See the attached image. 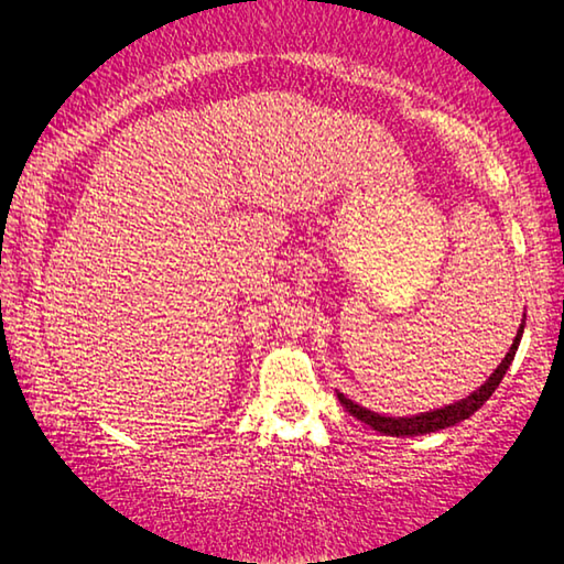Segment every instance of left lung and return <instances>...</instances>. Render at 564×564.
I'll list each match as a JSON object with an SVG mask.
<instances>
[{"label": "left lung", "mask_w": 564, "mask_h": 564, "mask_svg": "<svg viewBox=\"0 0 564 564\" xmlns=\"http://www.w3.org/2000/svg\"><path fill=\"white\" fill-rule=\"evenodd\" d=\"M522 330L524 326L518 328V336H514L512 346L508 350V356L502 358V362L498 368H495V373L485 380V383L470 393L467 398H460L457 403H451L445 408H435V410H427V413H420V415H408V417H390V415H380L373 413V410L362 408L358 403H352L350 398H346L343 393H338L340 405L348 410L352 417H358L360 423H366L373 427V431L383 433V435H393V437H410V435H425V433H435V431H445V427H451L455 423H460V420L470 417L475 410H480L485 405V400H488L495 388L500 386V380L508 373L510 362L514 360V352H518L520 346V338H522Z\"/></svg>", "instance_id": "8db88e82"}]
</instances>
